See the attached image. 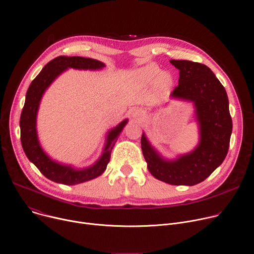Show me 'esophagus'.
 I'll return each mask as SVG.
<instances>
[{"label":"esophagus","mask_w":254,"mask_h":254,"mask_svg":"<svg viewBox=\"0 0 254 254\" xmlns=\"http://www.w3.org/2000/svg\"><path fill=\"white\" fill-rule=\"evenodd\" d=\"M130 115H131L132 119H134L137 122L143 121L144 118H145L143 111L141 109H137V108H134V109L130 110Z\"/></svg>","instance_id":"obj_1"}]
</instances>
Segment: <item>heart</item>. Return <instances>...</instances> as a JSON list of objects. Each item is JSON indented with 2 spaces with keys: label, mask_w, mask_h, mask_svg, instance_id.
I'll use <instances>...</instances> for the list:
<instances>
[{
  "label": "heart",
  "mask_w": 254,
  "mask_h": 254,
  "mask_svg": "<svg viewBox=\"0 0 254 254\" xmlns=\"http://www.w3.org/2000/svg\"><path fill=\"white\" fill-rule=\"evenodd\" d=\"M134 77L143 85H149L154 81L155 89L161 95H165L169 92L174 83L173 76L169 72L161 71V68L155 64H149L137 68Z\"/></svg>",
  "instance_id": "b5f03b06"
}]
</instances>
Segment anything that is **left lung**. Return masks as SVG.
Segmentation results:
<instances>
[{"mask_svg":"<svg viewBox=\"0 0 254 254\" xmlns=\"http://www.w3.org/2000/svg\"><path fill=\"white\" fill-rule=\"evenodd\" d=\"M170 63L179 70L178 86L170 96L193 103L199 142L191 152L168 160L156 151L143 132L142 151L155 178L172 186L192 187L223 163L232 133V119L226 90L209 66L186 60Z\"/></svg>","mask_w":254,"mask_h":254,"instance_id":"left-lung-1","label":"left lung"}]
</instances>
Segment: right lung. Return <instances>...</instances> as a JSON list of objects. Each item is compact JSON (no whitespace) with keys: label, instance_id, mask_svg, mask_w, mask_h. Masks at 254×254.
I'll list each match as a JSON object with an SVG mask.
<instances>
[{"label":"right lung","instance_id":"right-lung-1","mask_svg":"<svg viewBox=\"0 0 254 254\" xmlns=\"http://www.w3.org/2000/svg\"><path fill=\"white\" fill-rule=\"evenodd\" d=\"M104 66L105 64L102 62L94 59L61 56L43 66L41 72L31 82L27 90L24 107L22 109L20 118L22 148L30 162L52 181L64 186H75L100 176L107 167L111 150L117 143L120 133L127 124V120H124L108 131L102 155L93 165L86 168L76 169L72 165L59 163L45 153L40 146L36 129V118L44 92L67 68L73 67L76 70L94 71L101 70Z\"/></svg>","mask_w":254,"mask_h":254}]
</instances>
